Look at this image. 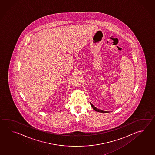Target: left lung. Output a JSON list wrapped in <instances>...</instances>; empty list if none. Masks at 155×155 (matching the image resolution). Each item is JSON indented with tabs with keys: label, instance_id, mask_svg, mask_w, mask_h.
Masks as SVG:
<instances>
[{
	"label": "left lung",
	"instance_id": "8db88e82",
	"mask_svg": "<svg viewBox=\"0 0 155 155\" xmlns=\"http://www.w3.org/2000/svg\"><path fill=\"white\" fill-rule=\"evenodd\" d=\"M90 104H91V106L92 107V108L94 109V110H95V111H97V112H100V113H107V112H108V111H103V110H101L100 109H98L96 108V107H95V106H93L91 103H90Z\"/></svg>",
	"mask_w": 155,
	"mask_h": 155
}]
</instances>
